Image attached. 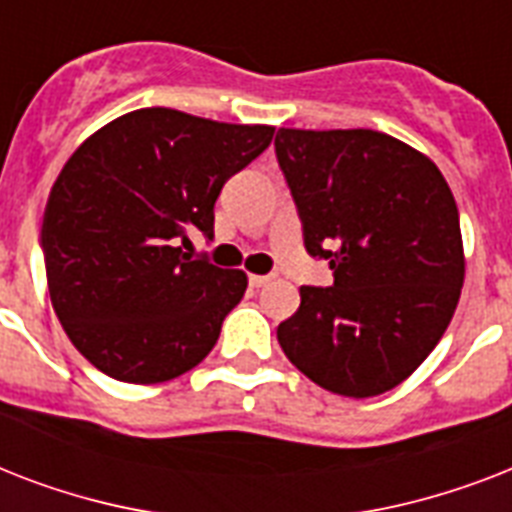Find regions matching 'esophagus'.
Masks as SVG:
<instances>
[{"mask_svg": "<svg viewBox=\"0 0 512 512\" xmlns=\"http://www.w3.org/2000/svg\"><path fill=\"white\" fill-rule=\"evenodd\" d=\"M265 284H271V276H249V287H265Z\"/></svg>", "mask_w": 512, "mask_h": 512, "instance_id": "esophagus-1", "label": "esophagus"}]
</instances>
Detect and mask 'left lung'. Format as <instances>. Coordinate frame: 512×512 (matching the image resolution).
<instances>
[{
    "mask_svg": "<svg viewBox=\"0 0 512 512\" xmlns=\"http://www.w3.org/2000/svg\"><path fill=\"white\" fill-rule=\"evenodd\" d=\"M276 159L305 252L332 287H300L276 329L281 350L324 390L380 396L444 337L465 279L460 212L428 156L374 130H279Z\"/></svg>",
    "mask_w": 512,
    "mask_h": 512,
    "instance_id": "1",
    "label": "left lung"
}]
</instances>
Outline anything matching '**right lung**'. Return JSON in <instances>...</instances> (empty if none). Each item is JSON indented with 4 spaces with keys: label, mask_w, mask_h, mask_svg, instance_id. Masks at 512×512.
I'll return each instance as SVG.
<instances>
[{
    "label": "right lung",
    "mask_w": 512,
    "mask_h": 512,
    "mask_svg": "<svg viewBox=\"0 0 512 512\" xmlns=\"http://www.w3.org/2000/svg\"><path fill=\"white\" fill-rule=\"evenodd\" d=\"M271 140L265 124L140 108L76 148L47 199L42 252L52 308L95 369L151 385L215 348L247 276L179 244L215 236L225 180Z\"/></svg>",
    "instance_id": "obj_1"
}]
</instances>
